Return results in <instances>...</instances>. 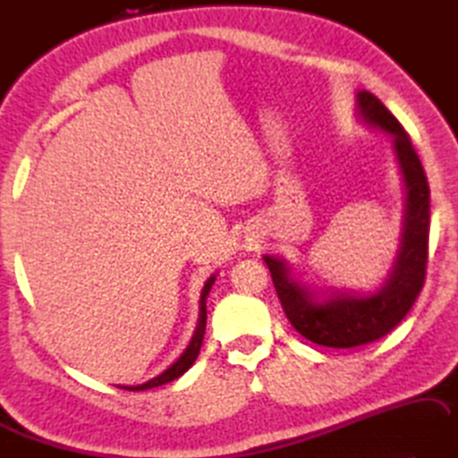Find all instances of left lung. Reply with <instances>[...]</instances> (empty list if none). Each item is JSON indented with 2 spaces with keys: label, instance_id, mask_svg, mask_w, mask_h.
<instances>
[{
  "label": "left lung",
  "instance_id": "left-lung-1",
  "mask_svg": "<svg viewBox=\"0 0 458 458\" xmlns=\"http://www.w3.org/2000/svg\"><path fill=\"white\" fill-rule=\"evenodd\" d=\"M354 112L364 126L385 131L393 140L404 182L401 244L385 282L372 293L338 288L320 293L296 278L284 258L262 256L290 324L310 343L330 348L362 346L393 330L420 294L428 258L430 190L409 134L367 89L356 91Z\"/></svg>",
  "mask_w": 458,
  "mask_h": 458
}]
</instances>
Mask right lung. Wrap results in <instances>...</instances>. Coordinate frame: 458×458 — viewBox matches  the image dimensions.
Returning <instances> with one entry per match:
<instances>
[{
	"label": "right lung",
	"instance_id": "right-lung-1",
	"mask_svg": "<svg viewBox=\"0 0 458 458\" xmlns=\"http://www.w3.org/2000/svg\"><path fill=\"white\" fill-rule=\"evenodd\" d=\"M216 280V274H212L210 278L206 280V284L202 288V294H200V316H198V324H196V330L192 335V340H190V344L186 346V351L178 356L176 362H172L168 369H165L162 374H157V377L149 378L148 382H142V385H118V388H126V390H148V388H156V386H162L165 382H172L180 378L182 374H184L192 364L196 362L198 354H200V346H202V340H204V332H206V298L208 293H210V288Z\"/></svg>",
	"mask_w": 458,
	"mask_h": 458
}]
</instances>
